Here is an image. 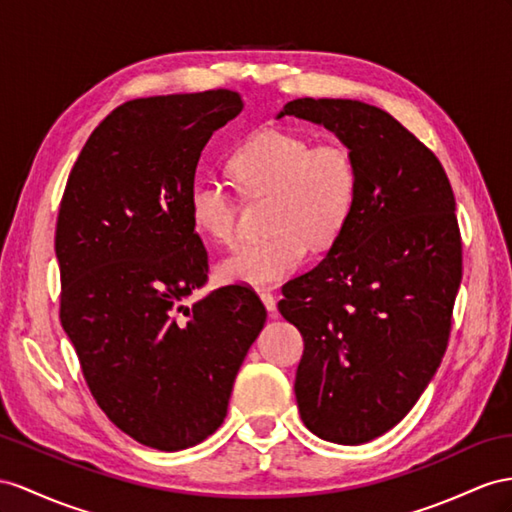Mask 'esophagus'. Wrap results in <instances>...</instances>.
Listing matches in <instances>:
<instances>
[{
	"instance_id": "34e87169",
	"label": "esophagus",
	"mask_w": 512,
	"mask_h": 512,
	"mask_svg": "<svg viewBox=\"0 0 512 512\" xmlns=\"http://www.w3.org/2000/svg\"><path fill=\"white\" fill-rule=\"evenodd\" d=\"M259 298L266 305L270 316H277V298H274V294L270 290H259Z\"/></svg>"
}]
</instances>
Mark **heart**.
Wrapping results in <instances>:
<instances>
[{
  "mask_svg": "<svg viewBox=\"0 0 512 512\" xmlns=\"http://www.w3.org/2000/svg\"><path fill=\"white\" fill-rule=\"evenodd\" d=\"M246 196H268V238L246 242L218 264L225 283L266 287L305 266L309 244L324 248L344 231L359 192V166L342 142L313 144L296 131H253L229 157ZM190 216L205 238L231 244L238 233V196L214 179L194 181Z\"/></svg>",
  "mask_w": 512,
  "mask_h": 512,
  "instance_id": "b5f03b06",
  "label": "heart"
}]
</instances>
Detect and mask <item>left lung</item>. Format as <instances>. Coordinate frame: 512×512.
Masks as SVG:
<instances>
[{
	"label": "left lung",
	"mask_w": 512,
	"mask_h": 512,
	"mask_svg": "<svg viewBox=\"0 0 512 512\" xmlns=\"http://www.w3.org/2000/svg\"><path fill=\"white\" fill-rule=\"evenodd\" d=\"M283 116L333 131L359 166L344 231L283 285L279 311L305 339L294 383L305 426L361 445L413 409L448 348L463 277L454 192L435 153L370 103L305 97Z\"/></svg>",
	"instance_id": "8db88e82"
}]
</instances>
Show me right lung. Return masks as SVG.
<instances>
[{"label": "right lung", "instance_id": "obj_1", "mask_svg": "<svg viewBox=\"0 0 512 512\" xmlns=\"http://www.w3.org/2000/svg\"><path fill=\"white\" fill-rule=\"evenodd\" d=\"M242 106L222 88L123 103L86 140L60 203L62 329L101 411L155 450L216 432L266 324L242 285L186 305L209 270L190 216L196 164Z\"/></svg>", "mask_w": 512, "mask_h": 512}]
</instances>
